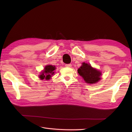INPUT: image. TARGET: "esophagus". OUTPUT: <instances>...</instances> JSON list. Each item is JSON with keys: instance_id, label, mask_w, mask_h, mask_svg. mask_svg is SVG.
<instances>
[{"instance_id": "1", "label": "esophagus", "mask_w": 132, "mask_h": 132, "mask_svg": "<svg viewBox=\"0 0 132 132\" xmlns=\"http://www.w3.org/2000/svg\"><path fill=\"white\" fill-rule=\"evenodd\" d=\"M65 66L67 67V68H71V64H65Z\"/></svg>"}]
</instances>
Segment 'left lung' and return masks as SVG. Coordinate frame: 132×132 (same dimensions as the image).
<instances>
[{"mask_svg":"<svg viewBox=\"0 0 132 132\" xmlns=\"http://www.w3.org/2000/svg\"><path fill=\"white\" fill-rule=\"evenodd\" d=\"M78 72L87 83L95 84L101 79L102 72L92 68L89 63H82V65L78 69Z\"/></svg>","mask_w":132,"mask_h":132,"instance_id":"obj_1","label":"left lung"}]
</instances>
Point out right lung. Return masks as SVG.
Returning a JSON list of instances; mask_svg holds the SVG:
<instances>
[{"label":"right lung","mask_w":132,"mask_h":132,"mask_svg":"<svg viewBox=\"0 0 132 132\" xmlns=\"http://www.w3.org/2000/svg\"><path fill=\"white\" fill-rule=\"evenodd\" d=\"M55 69V66H52L51 64L46 65L45 67L44 70L41 72V74L39 75V78L41 80H49L52 75H54Z\"/></svg>","instance_id":"obj_1"}]
</instances>
